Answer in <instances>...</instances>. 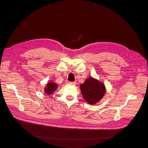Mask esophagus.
<instances>
[{"mask_svg":"<svg viewBox=\"0 0 148 148\" xmlns=\"http://www.w3.org/2000/svg\"><path fill=\"white\" fill-rule=\"evenodd\" d=\"M69 83L70 84H71V85H75V84H76V82H69Z\"/></svg>","mask_w":148,"mask_h":148,"instance_id":"esophagus-1","label":"esophagus"}]
</instances>
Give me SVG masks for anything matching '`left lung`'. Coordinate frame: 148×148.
<instances>
[{
  "label": "left lung",
  "mask_w": 148,
  "mask_h": 148,
  "mask_svg": "<svg viewBox=\"0 0 148 148\" xmlns=\"http://www.w3.org/2000/svg\"><path fill=\"white\" fill-rule=\"evenodd\" d=\"M82 96L86 101L90 104H95L101 99L106 94L104 84L101 81L89 77L80 84Z\"/></svg>",
  "instance_id": "8db88e82"
}]
</instances>
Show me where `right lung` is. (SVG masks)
I'll list each match as a JSON object with an SVG mask.
<instances>
[{
	"mask_svg": "<svg viewBox=\"0 0 148 148\" xmlns=\"http://www.w3.org/2000/svg\"><path fill=\"white\" fill-rule=\"evenodd\" d=\"M58 88V85L54 83L53 80H50L47 83L45 84V86L44 89L45 94L47 95H51Z\"/></svg>",
	"mask_w": 148,
	"mask_h": 148,
	"instance_id": "add662e5",
	"label": "right lung"
}]
</instances>
